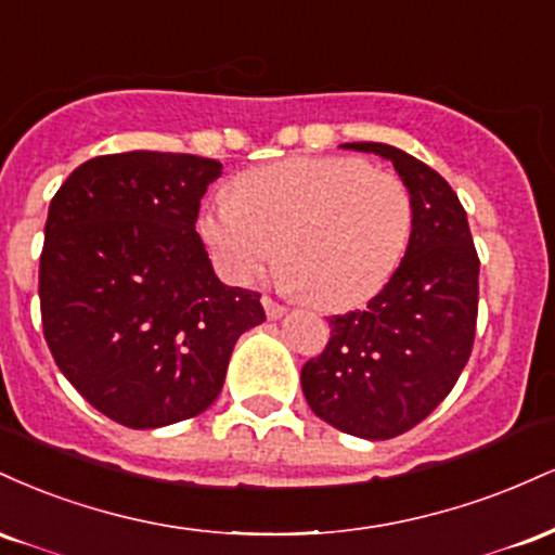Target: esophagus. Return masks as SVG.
Wrapping results in <instances>:
<instances>
[{
    "label": "esophagus",
    "mask_w": 555,
    "mask_h": 555,
    "mask_svg": "<svg viewBox=\"0 0 555 555\" xmlns=\"http://www.w3.org/2000/svg\"><path fill=\"white\" fill-rule=\"evenodd\" d=\"M260 302H263V310H266V315H269V321H279V318L286 313L284 305L273 302L271 297H263V299H260Z\"/></svg>",
    "instance_id": "1"
}]
</instances>
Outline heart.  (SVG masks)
<instances>
[{"label": "heart", "mask_w": 555, "mask_h": 555, "mask_svg": "<svg viewBox=\"0 0 555 555\" xmlns=\"http://www.w3.org/2000/svg\"><path fill=\"white\" fill-rule=\"evenodd\" d=\"M412 219L399 177L352 156H295L242 175L237 193L211 197L201 234L229 282H250L282 247L289 289L321 310H349L393 276Z\"/></svg>", "instance_id": "1"}]
</instances>
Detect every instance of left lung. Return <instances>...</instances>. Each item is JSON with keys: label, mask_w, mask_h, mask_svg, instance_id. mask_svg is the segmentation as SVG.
<instances>
[{"label": "left lung", "mask_w": 555, "mask_h": 555, "mask_svg": "<svg viewBox=\"0 0 555 555\" xmlns=\"http://www.w3.org/2000/svg\"><path fill=\"white\" fill-rule=\"evenodd\" d=\"M393 164L412 195V237L367 308L328 318L331 339L299 380L310 410L367 441L401 436L436 410L467 365L477 321V260L449 182L386 143H344Z\"/></svg>", "instance_id": "1"}]
</instances>
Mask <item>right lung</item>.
<instances>
[{"mask_svg":"<svg viewBox=\"0 0 555 555\" xmlns=\"http://www.w3.org/2000/svg\"><path fill=\"white\" fill-rule=\"evenodd\" d=\"M221 164L193 154L95 156L56 190L38 297L65 378L101 415L164 428L201 415L260 295L214 273L195 221Z\"/></svg>","mask_w":555,"mask_h":555,"instance_id":"obj_1","label":"right lung"}]
</instances>
